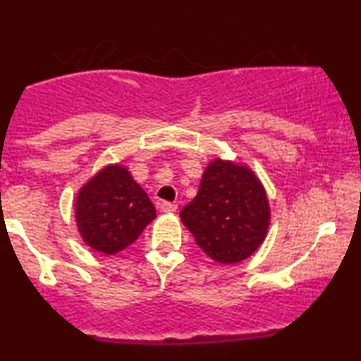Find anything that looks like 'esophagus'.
Instances as JSON below:
<instances>
[{
    "label": "esophagus",
    "mask_w": 361,
    "mask_h": 361,
    "mask_svg": "<svg viewBox=\"0 0 361 361\" xmlns=\"http://www.w3.org/2000/svg\"><path fill=\"white\" fill-rule=\"evenodd\" d=\"M159 209H161V212H164V214H173V212H176L178 205L175 204V202H163V204L159 205Z\"/></svg>",
    "instance_id": "obj_1"
}]
</instances>
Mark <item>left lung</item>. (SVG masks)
<instances>
[{"mask_svg": "<svg viewBox=\"0 0 361 361\" xmlns=\"http://www.w3.org/2000/svg\"><path fill=\"white\" fill-rule=\"evenodd\" d=\"M180 217L207 256L233 264L250 258L264 241L270 204L250 168L217 157L205 168L197 197Z\"/></svg>", "mask_w": 361, "mask_h": 361, "instance_id": "left-lung-1", "label": "left lung"}]
</instances>
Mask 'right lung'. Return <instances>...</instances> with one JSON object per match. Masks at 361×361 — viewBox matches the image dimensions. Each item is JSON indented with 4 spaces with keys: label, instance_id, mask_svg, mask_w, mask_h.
<instances>
[{
    "label": "right lung",
    "instance_id": "right-lung-1",
    "mask_svg": "<svg viewBox=\"0 0 361 361\" xmlns=\"http://www.w3.org/2000/svg\"><path fill=\"white\" fill-rule=\"evenodd\" d=\"M156 219V209L130 171L109 164L81 186L76 224L91 250L115 255L130 246Z\"/></svg>",
    "mask_w": 361,
    "mask_h": 361
}]
</instances>
